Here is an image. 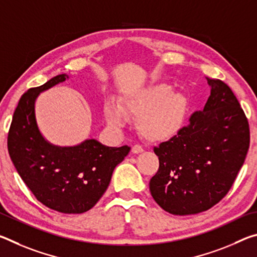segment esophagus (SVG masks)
Returning <instances> with one entry per match:
<instances>
[{
  "mask_svg": "<svg viewBox=\"0 0 257 257\" xmlns=\"http://www.w3.org/2000/svg\"><path fill=\"white\" fill-rule=\"evenodd\" d=\"M132 152L134 154H139V153H142V152H144V149H143L141 145H134L132 149Z\"/></svg>",
  "mask_w": 257,
  "mask_h": 257,
  "instance_id": "1",
  "label": "esophagus"
}]
</instances>
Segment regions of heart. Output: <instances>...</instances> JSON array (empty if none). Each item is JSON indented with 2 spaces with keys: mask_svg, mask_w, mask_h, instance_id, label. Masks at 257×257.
Returning a JSON list of instances; mask_svg holds the SVG:
<instances>
[{
  "mask_svg": "<svg viewBox=\"0 0 257 257\" xmlns=\"http://www.w3.org/2000/svg\"><path fill=\"white\" fill-rule=\"evenodd\" d=\"M189 111L188 99L167 82H156L124 94L122 105L108 101L104 115L110 127L124 128L129 115L138 116L137 127L143 137L151 142L170 139L184 127Z\"/></svg>",
  "mask_w": 257,
  "mask_h": 257,
  "instance_id": "b5f03b06",
  "label": "heart"
}]
</instances>
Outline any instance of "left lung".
<instances>
[{
    "label": "left lung",
    "instance_id": "1",
    "mask_svg": "<svg viewBox=\"0 0 257 257\" xmlns=\"http://www.w3.org/2000/svg\"><path fill=\"white\" fill-rule=\"evenodd\" d=\"M211 94L203 111L168 142L154 147L159 170L150 190L171 214L206 211L231 188L249 147V125L232 90L223 81L207 79Z\"/></svg>",
    "mask_w": 257,
    "mask_h": 257
}]
</instances>
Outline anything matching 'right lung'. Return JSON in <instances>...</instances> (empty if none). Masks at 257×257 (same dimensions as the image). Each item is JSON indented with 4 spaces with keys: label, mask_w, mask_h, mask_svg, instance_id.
Wrapping results in <instances>:
<instances>
[{
    "label": "right lung",
    "mask_w": 257,
    "mask_h": 257,
    "mask_svg": "<svg viewBox=\"0 0 257 257\" xmlns=\"http://www.w3.org/2000/svg\"><path fill=\"white\" fill-rule=\"evenodd\" d=\"M69 79L58 75L21 96L8 136V151L16 170L38 201L68 214L92 208L105 193L114 168L130 147H110L94 138L75 146L50 143L38 128L35 103L38 95Z\"/></svg>",
    "instance_id": "add662e5"
}]
</instances>
